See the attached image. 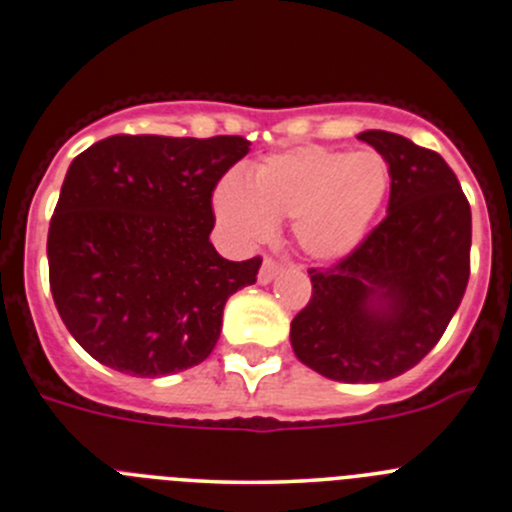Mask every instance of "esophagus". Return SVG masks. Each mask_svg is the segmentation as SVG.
I'll list each match as a JSON object with an SVG mask.
<instances>
[{"label":"esophagus","mask_w":512,"mask_h":512,"mask_svg":"<svg viewBox=\"0 0 512 512\" xmlns=\"http://www.w3.org/2000/svg\"><path fill=\"white\" fill-rule=\"evenodd\" d=\"M280 271H283V268H280L278 261H273V258H266V261L261 263V271H258V283L268 285Z\"/></svg>","instance_id":"1"}]
</instances>
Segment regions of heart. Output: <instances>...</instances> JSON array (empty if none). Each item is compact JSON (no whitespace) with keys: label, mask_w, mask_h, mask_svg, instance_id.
Wrapping results in <instances>:
<instances>
[{"label":"heart","mask_w":512,"mask_h":512,"mask_svg":"<svg viewBox=\"0 0 512 512\" xmlns=\"http://www.w3.org/2000/svg\"><path fill=\"white\" fill-rule=\"evenodd\" d=\"M392 186L380 152L304 145L273 154L249 179L229 174L217 186L215 212L239 244H258L290 220L297 249L317 261H341L363 244Z\"/></svg>","instance_id":"heart-1"}]
</instances>
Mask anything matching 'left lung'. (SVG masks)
I'll return each instance as SVG.
<instances>
[{"label":"left lung","mask_w":512,"mask_h":512,"mask_svg":"<svg viewBox=\"0 0 512 512\" xmlns=\"http://www.w3.org/2000/svg\"><path fill=\"white\" fill-rule=\"evenodd\" d=\"M358 140L392 169L387 217L341 263L309 271L290 343L319 375L370 384L404 375L445 333L467 290L472 210L438 152L387 130Z\"/></svg>","instance_id":"left-lung-1"}]
</instances>
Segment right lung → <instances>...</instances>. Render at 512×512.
Returning <instances> with one entry per match:
<instances>
[{"mask_svg": "<svg viewBox=\"0 0 512 512\" xmlns=\"http://www.w3.org/2000/svg\"><path fill=\"white\" fill-rule=\"evenodd\" d=\"M244 137L113 135L67 169L48 232L50 292L67 331L101 365L162 377L215 348L234 292L261 258L215 251L212 191Z\"/></svg>", "mask_w": 512, "mask_h": 512, "instance_id": "add662e5", "label": "right lung"}]
</instances>
